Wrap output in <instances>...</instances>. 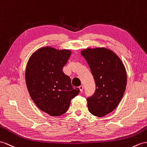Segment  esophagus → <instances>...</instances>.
Segmentation results:
<instances>
[{"label":"esophagus","instance_id":"esophagus-1","mask_svg":"<svg viewBox=\"0 0 147 147\" xmlns=\"http://www.w3.org/2000/svg\"><path fill=\"white\" fill-rule=\"evenodd\" d=\"M79 89H80V92H82L83 91V90H84V87H83V85H80V86H79Z\"/></svg>","mask_w":147,"mask_h":147}]
</instances>
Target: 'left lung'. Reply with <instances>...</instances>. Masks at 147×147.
Masks as SVG:
<instances>
[{
	"mask_svg": "<svg viewBox=\"0 0 147 147\" xmlns=\"http://www.w3.org/2000/svg\"><path fill=\"white\" fill-rule=\"evenodd\" d=\"M88 64L95 83L94 95L88 97L89 112L103 117L116 109L127 85V73L120 58L105 48L87 49L81 52Z\"/></svg>",
	"mask_w": 147,
	"mask_h": 147,
	"instance_id": "obj_1",
	"label": "left lung"
}]
</instances>
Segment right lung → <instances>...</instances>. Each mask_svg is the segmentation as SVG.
<instances>
[{
	"mask_svg": "<svg viewBox=\"0 0 147 147\" xmlns=\"http://www.w3.org/2000/svg\"><path fill=\"white\" fill-rule=\"evenodd\" d=\"M70 55L69 50L45 47L35 51L27 62L26 81L30 97L38 109L51 116L65 113L71 100L80 92L62 70Z\"/></svg>",
	"mask_w": 147,
	"mask_h": 147,
	"instance_id": "1",
	"label": "right lung"
}]
</instances>
